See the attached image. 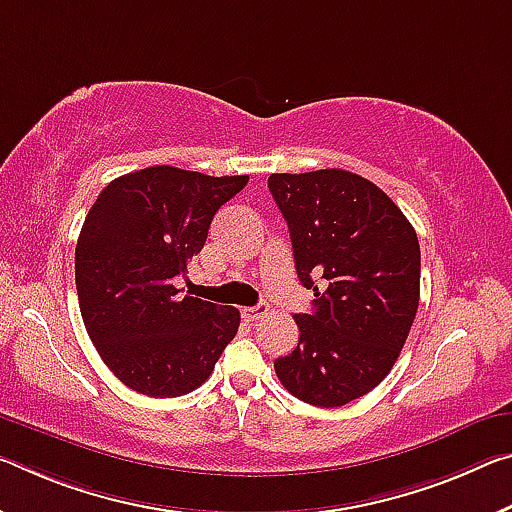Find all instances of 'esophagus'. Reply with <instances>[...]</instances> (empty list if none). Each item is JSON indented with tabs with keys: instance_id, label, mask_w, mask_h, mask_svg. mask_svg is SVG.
<instances>
[{
	"instance_id": "obj_1",
	"label": "esophagus",
	"mask_w": 512,
	"mask_h": 512,
	"mask_svg": "<svg viewBox=\"0 0 512 512\" xmlns=\"http://www.w3.org/2000/svg\"><path fill=\"white\" fill-rule=\"evenodd\" d=\"M269 314V307L266 305H255V307H243L241 310V316L246 321H259V319H264V316Z\"/></svg>"
}]
</instances>
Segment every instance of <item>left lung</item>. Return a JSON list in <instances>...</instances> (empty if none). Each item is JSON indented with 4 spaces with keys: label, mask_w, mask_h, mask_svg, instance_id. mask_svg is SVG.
Masks as SVG:
<instances>
[{
    "label": "left lung",
    "mask_w": 512,
    "mask_h": 512,
    "mask_svg": "<svg viewBox=\"0 0 512 512\" xmlns=\"http://www.w3.org/2000/svg\"><path fill=\"white\" fill-rule=\"evenodd\" d=\"M269 191L298 278L316 296L310 314L294 316L298 346L273 367L296 399L339 408L371 392L408 339L419 307L417 232L383 189L342 168L275 173Z\"/></svg>",
    "instance_id": "1"
}]
</instances>
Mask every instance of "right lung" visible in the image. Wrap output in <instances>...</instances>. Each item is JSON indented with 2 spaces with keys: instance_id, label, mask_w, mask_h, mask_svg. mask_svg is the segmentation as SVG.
Masks as SVG:
<instances>
[{
  "instance_id": "1",
  "label": "right lung",
  "mask_w": 512,
  "mask_h": 512,
  "mask_svg": "<svg viewBox=\"0 0 512 512\" xmlns=\"http://www.w3.org/2000/svg\"><path fill=\"white\" fill-rule=\"evenodd\" d=\"M248 175L150 166L104 186L75 250L81 319L120 383L152 399L200 387L239 330L237 307L184 296L173 278Z\"/></svg>"
}]
</instances>
